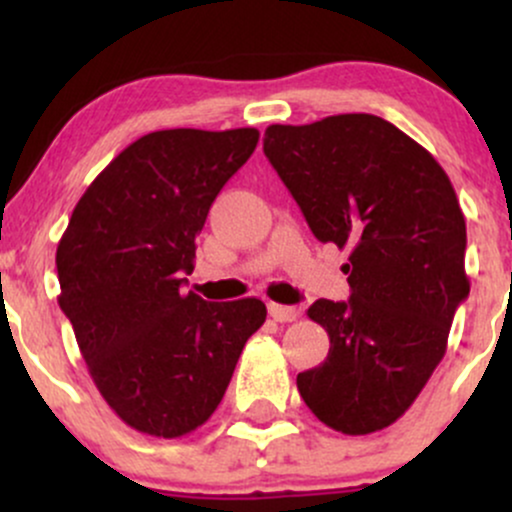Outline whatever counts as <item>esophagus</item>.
Wrapping results in <instances>:
<instances>
[{"label": "esophagus", "instance_id": "obj_1", "mask_svg": "<svg viewBox=\"0 0 512 512\" xmlns=\"http://www.w3.org/2000/svg\"><path fill=\"white\" fill-rule=\"evenodd\" d=\"M269 315H272L276 322H293L298 317V310L293 308V305L269 303Z\"/></svg>", "mask_w": 512, "mask_h": 512}]
</instances>
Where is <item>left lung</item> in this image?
Here are the masks:
<instances>
[{
	"label": "left lung",
	"mask_w": 512,
	"mask_h": 512,
	"mask_svg": "<svg viewBox=\"0 0 512 512\" xmlns=\"http://www.w3.org/2000/svg\"><path fill=\"white\" fill-rule=\"evenodd\" d=\"M264 156L315 238L351 250L342 267L349 301L308 308L330 334V354L298 373V392L334 431H383L443 361L469 296L467 226L452 182L424 146L368 113L269 125Z\"/></svg>",
	"instance_id": "1"
}]
</instances>
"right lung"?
<instances>
[{"instance_id": "obj_1", "label": "right lung", "mask_w": 512, "mask_h": 512, "mask_svg": "<svg viewBox=\"0 0 512 512\" xmlns=\"http://www.w3.org/2000/svg\"><path fill=\"white\" fill-rule=\"evenodd\" d=\"M255 127L144 134L105 166L57 245L62 313L108 407L134 431L180 438L214 414L260 298L182 291L221 187L255 151Z\"/></svg>"}]
</instances>
